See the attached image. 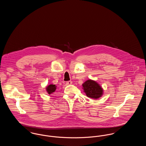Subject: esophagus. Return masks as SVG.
Wrapping results in <instances>:
<instances>
[{
    "mask_svg": "<svg viewBox=\"0 0 146 146\" xmlns=\"http://www.w3.org/2000/svg\"><path fill=\"white\" fill-rule=\"evenodd\" d=\"M72 84V81L66 82V84H67V85H71Z\"/></svg>",
    "mask_w": 146,
    "mask_h": 146,
    "instance_id": "esophagus-1",
    "label": "esophagus"
}]
</instances>
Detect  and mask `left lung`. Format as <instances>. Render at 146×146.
<instances>
[{
    "label": "left lung",
    "instance_id": "8db88e82",
    "mask_svg": "<svg viewBox=\"0 0 146 146\" xmlns=\"http://www.w3.org/2000/svg\"><path fill=\"white\" fill-rule=\"evenodd\" d=\"M84 91L88 97L97 99L101 97L103 94V89L95 81L88 80L83 84Z\"/></svg>",
    "mask_w": 146,
    "mask_h": 146
}]
</instances>
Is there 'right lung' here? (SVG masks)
Here are the masks:
<instances>
[{
	"mask_svg": "<svg viewBox=\"0 0 146 146\" xmlns=\"http://www.w3.org/2000/svg\"><path fill=\"white\" fill-rule=\"evenodd\" d=\"M46 91L48 92L49 94H51V93L55 92L56 89V86L55 85H52V84H50L48 86L46 87Z\"/></svg>",
	"mask_w": 146,
	"mask_h": 146,
	"instance_id": "1",
	"label": "right lung"
}]
</instances>
